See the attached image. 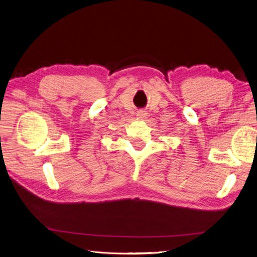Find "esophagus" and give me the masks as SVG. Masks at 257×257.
<instances>
[{"label":"esophagus","mask_w":257,"mask_h":257,"mask_svg":"<svg viewBox=\"0 0 257 257\" xmlns=\"http://www.w3.org/2000/svg\"><path fill=\"white\" fill-rule=\"evenodd\" d=\"M138 116L141 117V118H144L146 116V113L144 111H140L139 114H138Z\"/></svg>","instance_id":"34e87169"}]
</instances>
